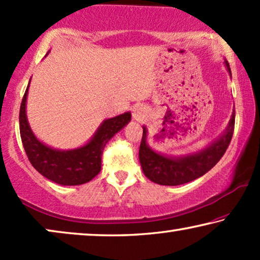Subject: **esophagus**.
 I'll return each mask as SVG.
<instances>
[{"label": "esophagus", "mask_w": 260, "mask_h": 260, "mask_svg": "<svg viewBox=\"0 0 260 260\" xmlns=\"http://www.w3.org/2000/svg\"><path fill=\"white\" fill-rule=\"evenodd\" d=\"M144 117H145V111L143 110V108H141V106H136V108L134 109L133 118L135 120H143Z\"/></svg>", "instance_id": "obj_1"}]
</instances>
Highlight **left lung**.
Masks as SVG:
<instances>
[{"label":"left lung","mask_w":260,"mask_h":260,"mask_svg":"<svg viewBox=\"0 0 260 260\" xmlns=\"http://www.w3.org/2000/svg\"><path fill=\"white\" fill-rule=\"evenodd\" d=\"M226 66L231 73L227 61ZM234 122H236V111H233L226 133L218 141L212 143L205 150L182 158L166 157L152 151L147 144V129L143 127V136H142L138 155L145 176L152 182L163 186H179L205 175L220 161L229 148L234 133Z\"/></svg>","instance_id":"obj_1"}]
</instances>
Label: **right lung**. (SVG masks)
I'll use <instances>...</instances> for the list:
<instances>
[{
    "mask_svg": "<svg viewBox=\"0 0 260 260\" xmlns=\"http://www.w3.org/2000/svg\"><path fill=\"white\" fill-rule=\"evenodd\" d=\"M24 92L20 106V135L24 151L31 166L41 175L62 186H77L91 181L102 168V155L105 144L131 119L130 112L106 119L94 137L83 148L60 151L48 148L37 140L28 125Z\"/></svg>",
    "mask_w": 260,
    "mask_h": 260,
    "instance_id": "add662e5",
    "label": "right lung"
}]
</instances>
